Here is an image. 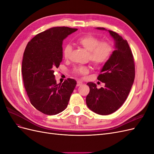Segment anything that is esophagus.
<instances>
[{"instance_id": "obj_1", "label": "esophagus", "mask_w": 154, "mask_h": 154, "mask_svg": "<svg viewBox=\"0 0 154 154\" xmlns=\"http://www.w3.org/2000/svg\"><path fill=\"white\" fill-rule=\"evenodd\" d=\"M81 85H82V82L81 81H78L77 83H76V86L79 87V86Z\"/></svg>"}]
</instances>
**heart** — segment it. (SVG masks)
Wrapping results in <instances>:
<instances>
[{"label": "heart", "instance_id": "b5f03b06", "mask_svg": "<svg viewBox=\"0 0 154 154\" xmlns=\"http://www.w3.org/2000/svg\"><path fill=\"white\" fill-rule=\"evenodd\" d=\"M76 43L88 52V59L96 67L104 65L110 58L113 51L112 44L107 41L100 42L97 37L92 35H84L76 40ZM72 52L71 45H67L63 49V57L68 59ZM74 72L80 75H84L89 72V68L85 66H78L74 69Z\"/></svg>", "mask_w": 154, "mask_h": 154}]
</instances>
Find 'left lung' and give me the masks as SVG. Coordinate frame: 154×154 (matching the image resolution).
Returning <instances> with one entry per match:
<instances>
[{
  "instance_id": "obj_1",
  "label": "left lung",
  "mask_w": 154,
  "mask_h": 154,
  "mask_svg": "<svg viewBox=\"0 0 154 154\" xmlns=\"http://www.w3.org/2000/svg\"><path fill=\"white\" fill-rule=\"evenodd\" d=\"M97 29L106 30L104 27ZM115 41L116 50L101 70L97 80L105 87L97 88L92 82L87 83L90 92L86 97L88 109L100 115H109L118 110L127 100L135 78V65L128 42L116 32L108 30Z\"/></svg>"
}]
</instances>
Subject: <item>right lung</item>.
<instances>
[{"label":"right lung","mask_w":154,"mask_h":154,"mask_svg":"<svg viewBox=\"0 0 154 154\" xmlns=\"http://www.w3.org/2000/svg\"><path fill=\"white\" fill-rule=\"evenodd\" d=\"M78 29L54 27L36 35L27 44L23 56V82L31 103L47 115H55L66 109L76 85L67 78L57 84L54 71L63 58V40Z\"/></svg>","instance_id":"obj_1"}]
</instances>
